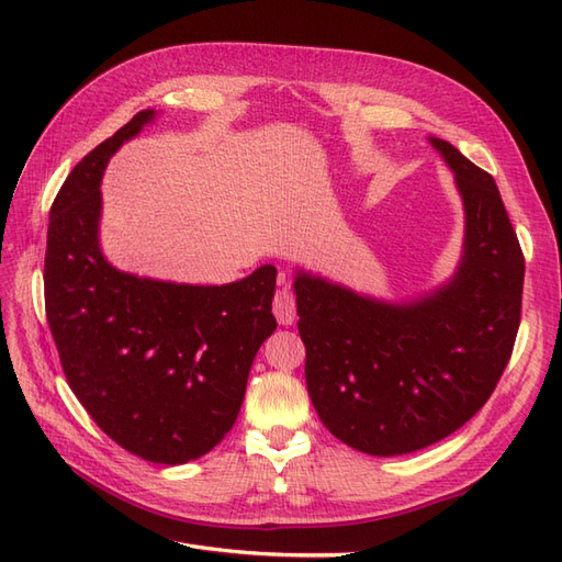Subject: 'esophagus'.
<instances>
[{
	"instance_id": "34e87169",
	"label": "esophagus",
	"mask_w": 562,
	"mask_h": 562,
	"mask_svg": "<svg viewBox=\"0 0 562 562\" xmlns=\"http://www.w3.org/2000/svg\"><path fill=\"white\" fill-rule=\"evenodd\" d=\"M271 307H274V316L279 318L281 326H291V323L297 318L295 293L291 291V285H288L285 281H281V288L277 291Z\"/></svg>"
}]
</instances>
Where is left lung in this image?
I'll return each instance as SVG.
<instances>
[{"mask_svg": "<svg viewBox=\"0 0 562 562\" xmlns=\"http://www.w3.org/2000/svg\"><path fill=\"white\" fill-rule=\"evenodd\" d=\"M431 143L467 211L454 279L401 307L295 279L312 403L335 438L368 454L415 452L467 424L495 391L520 326L525 258L495 178Z\"/></svg>", "mask_w": 562, "mask_h": 562, "instance_id": "left-lung-1", "label": "left lung"}]
</instances>
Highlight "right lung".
Listing matches in <instances>:
<instances>
[{
    "instance_id": "obj_1",
    "label": "right lung",
    "mask_w": 562,
    "mask_h": 562,
    "mask_svg": "<svg viewBox=\"0 0 562 562\" xmlns=\"http://www.w3.org/2000/svg\"><path fill=\"white\" fill-rule=\"evenodd\" d=\"M151 110L93 147L50 206L44 300L67 384L116 446L155 464L213 450L241 411L255 353L277 330V269L227 285L124 274L98 248L100 178Z\"/></svg>"
}]
</instances>
